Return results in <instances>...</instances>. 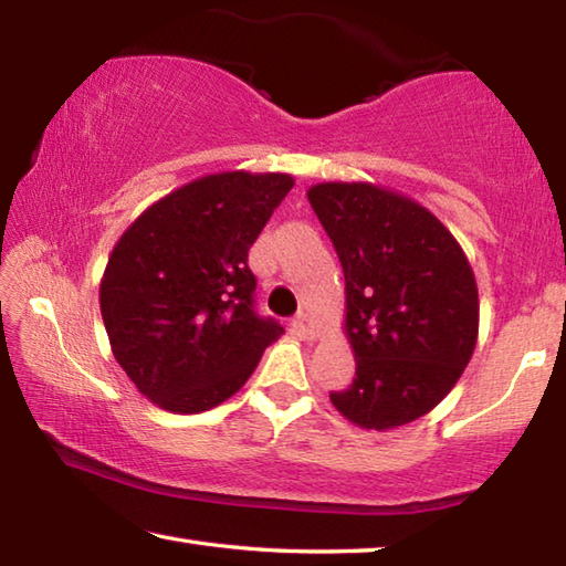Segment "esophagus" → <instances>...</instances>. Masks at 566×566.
<instances>
[{"label": "esophagus", "instance_id": "34e87169", "mask_svg": "<svg viewBox=\"0 0 566 566\" xmlns=\"http://www.w3.org/2000/svg\"><path fill=\"white\" fill-rule=\"evenodd\" d=\"M292 327H294V332L300 334V337H304V339H314V337H317V332H319L317 322H314L306 312L296 314L294 322H292Z\"/></svg>", "mask_w": 566, "mask_h": 566}]
</instances>
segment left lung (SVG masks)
<instances>
[{
    "label": "left lung",
    "instance_id": "1",
    "mask_svg": "<svg viewBox=\"0 0 566 566\" xmlns=\"http://www.w3.org/2000/svg\"><path fill=\"white\" fill-rule=\"evenodd\" d=\"M344 270V332L357 371L332 405L361 429L409 424L442 401L472 359L479 294L452 232L399 191L322 181L306 191Z\"/></svg>",
    "mask_w": 566,
    "mask_h": 566
}]
</instances>
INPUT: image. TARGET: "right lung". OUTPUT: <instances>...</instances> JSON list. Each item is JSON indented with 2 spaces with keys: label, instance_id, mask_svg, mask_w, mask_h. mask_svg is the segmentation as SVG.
I'll return each instance as SVG.
<instances>
[{
  "label": "right lung",
  "instance_id": "obj_1",
  "mask_svg": "<svg viewBox=\"0 0 566 566\" xmlns=\"http://www.w3.org/2000/svg\"><path fill=\"white\" fill-rule=\"evenodd\" d=\"M294 179L219 171L147 207L99 284L112 354L142 395L177 415L222 405L284 334L254 310L249 247Z\"/></svg>",
  "mask_w": 566,
  "mask_h": 566
}]
</instances>
